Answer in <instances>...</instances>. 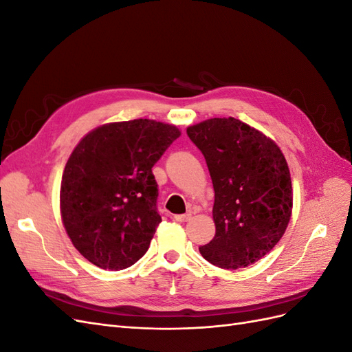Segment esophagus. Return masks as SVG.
<instances>
[{"mask_svg":"<svg viewBox=\"0 0 352 352\" xmlns=\"http://www.w3.org/2000/svg\"><path fill=\"white\" fill-rule=\"evenodd\" d=\"M175 220L179 221V223H185V221L190 220V214H189V212H186V214H176Z\"/></svg>","mask_w":352,"mask_h":352,"instance_id":"obj_1","label":"esophagus"}]
</instances>
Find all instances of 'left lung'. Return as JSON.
<instances>
[{
    "label": "left lung",
    "instance_id": "left-lung-1",
    "mask_svg": "<svg viewBox=\"0 0 352 352\" xmlns=\"http://www.w3.org/2000/svg\"><path fill=\"white\" fill-rule=\"evenodd\" d=\"M214 188L216 235L199 247L221 269L248 267L280 241L292 216V182L286 158L272 138L235 117L189 126Z\"/></svg>",
    "mask_w": 352,
    "mask_h": 352
}]
</instances>
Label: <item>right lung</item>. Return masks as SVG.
<instances>
[{"mask_svg":"<svg viewBox=\"0 0 352 352\" xmlns=\"http://www.w3.org/2000/svg\"><path fill=\"white\" fill-rule=\"evenodd\" d=\"M179 136L173 124L135 119L95 127L74 146L60 212L73 247L89 263L116 272L146 252L162 221L151 168Z\"/></svg>","mask_w":352,"mask_h":352,"instance_id":"obj_1","label":"right lung"}]
</instances>
